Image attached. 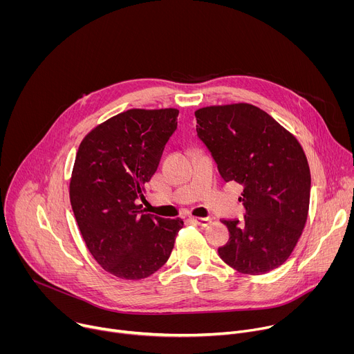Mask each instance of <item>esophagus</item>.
Masks as SVG:
<instances>
[{
  "mask_svg": "<svg viewBox=\"0 0 354 354\" xmlns=\"http://www.w3.org/2000/svg\"><path fill=\"white\" fill-rule=\"evenodd\" d=\"M193 223L201 225V227H207L209 224H212V218L210 217H192L190 218Z\"/></svg>",
  "mask_w": 354,
  "mask_h": 354,
  "instance_id": "1",
  "label": "esophagus"
}]
</instances>
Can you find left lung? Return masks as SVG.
Here are the masks:
<instances>
[{
	"label": "left lung",
	"mask_w": 354,
	"mask_h": 354,
	"mask_svg": "<svg viewBox=\"0 0 354 354\" xmlns=\"http://www.w3.org/2000/svg\"><path fill=\"white\" fill-rule=\"evenodd\" d=\"M196 131L225 182L243 186V220H223L230 241L220 258L245 274L283 265L306 225L311 174L297 138L272 116L249 104L194 112Z\"/></svg>",
	"instance_id": "left-lung-1"
}]
</instances>
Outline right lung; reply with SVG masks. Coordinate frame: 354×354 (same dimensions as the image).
Here are the masks:
<instances>
[{"label": "right lung", "mask_w": 354, "mask_h": 354, "mask_svg": "<svg viewBox=\"0 0 354 354\" xmlns=\"http://www.w3.org/2000/svg\"><path fill=\"white\" fill-rule=\"evenodd\" d=\"M178 109H130L81 142L70 183L71 207L95 261L126 280L156 273L171 257L182 218L147 214L137 200L178 127Z\"/></svg>", "instance_id": "1"}]
</instances>
